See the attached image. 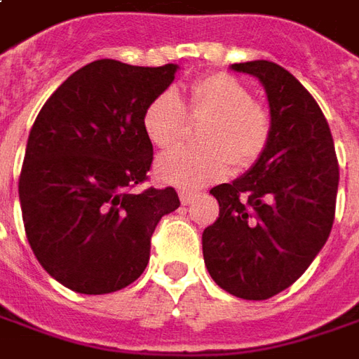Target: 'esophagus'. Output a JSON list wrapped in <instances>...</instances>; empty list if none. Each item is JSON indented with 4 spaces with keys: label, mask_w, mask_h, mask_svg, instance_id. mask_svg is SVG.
<instances>
[{
    "label": "esophagus",
    "mask_w": 359,
    "mask_h": 359,
    "mask_svg": "<svg viewBox=\"0 0 359 359\" xmlns=\"http://www.w3.org/2000/svg\"><path fill=\"white\" fill-rule=\"evenodd\" d=\"M194 197H197V191H191V189H180V201L184 205L191 203Z\"/></svg>",
    "instance_id": "1"
}]
</instances>
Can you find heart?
Instances as JSON below:
<instances>
[{
	"instance_id": "1",
	"label": "heart",
	"mask_w": 359,
	"mask_h": 359,
	"mask_svg": "<svg viewBox=\"0 0 359 359\" xmlns=\"http://www.w3.org/2000/svg\"><path fill=\"white\" fill-rule=\"evenodd\" d=\"M189 118H207L199 133L203 144L177 148L158 160L156 172L168 184L197 187L224 177L231 165L250 168L271 138L268 107L252 100L241 80L222 72L195 80L185 103L170 90L154 95L142 111V130L156 148L170 150L184 140Z\"/></svg>"
}]
</instances>
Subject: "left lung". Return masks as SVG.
<instances>
[{"instance_id":"1","label":"left lung","mask_w":359,"mask_h":359,"mask_svg":"<svg viewBox=\"0 0 359 359\" xmlns=\"http://www.w3.org/2000/svg\"><path fill=\"white\" fill-rule=\"evenodd\" d=\"M266 88L271 138L250 172L212 187L219 217L203 231V258L231 295L264 301L295 283L325 246L338 194V160L323 111L276 62L232 64Z\"/></svg>"}]
</instances>
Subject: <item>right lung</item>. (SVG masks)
Instances as JSON below:
<instances>
[{
    "instance_id": "obj_1",
    "label": "right lung",
    "mask_w": 359,
    "mask_h": 359,
    "mask_svg": "<svg viewBox=\"0 0 359 359\" xmlns=\"http://www.w3.org/2000/svg\"><path fill=\"white\" fill-rule=\"evenodd\" d=\"M175 70L91 62L34 121L19 175L25 232L64 287L103 295L130 285L147 268L158 221L180 207L174 187L135 191L154 158L142 111Z\"/></svg>"
}]
</instances>
